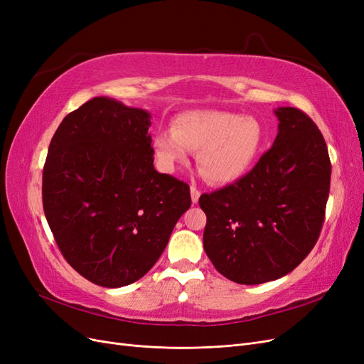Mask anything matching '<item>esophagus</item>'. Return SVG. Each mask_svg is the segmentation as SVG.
I'll return each mask as SVG.
<instances>
[{
  "label": "esophagus",
  "instance_id": "esophagus-1",
  "mask_svg": "<svg viewBox=\"0 0 364 364\" xmlns=\"http://www.w3.org/2000/svg\"><path fill=\"white\" fill-rule=\"evenodd\" d=\"M190 193H191V200H193V203H197L199 202V197H200V191L196 188L194 185H191V188H190Z\"/></svg>",
  "mask_w": 364,
  "mask_h": 364
}]
</instances>
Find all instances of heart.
I'll use <instances>...</instances> for the list:
<instances>
[{
    "mask_svg": "<svg viewBox=\"0 0 364 364\" xmlns=\"http://www.w3.org/2000/svg\"><path fill=\"white\" fill-rule=\"evenodd\" d=\"M261 121L228 111H193L174 119L173 130L153 138V155L164 173H173L197 151V165L215 185L240 181L266 146Z\"/></svg>",
    "mask_w": 364,
    "mask_h": 364,
    "instance_id": "heart-1",
    "label": "heart"
}]
</instances>
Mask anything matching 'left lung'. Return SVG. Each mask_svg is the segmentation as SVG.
Returning a JSON list of instances; mask_svg holds the SVG:
<instances>
[{
  "mask_svg": "<svg viewBox=\"0 0 364 364\" xmlns=\"http://www.w3.org/2000/svg\"><path fill=\"white\" fill-rule=\"evenodd\" d=\"M278 135L235 183L203 194V247L237 284L274 281L296 269L321 235L331 182L326 142L296 107L274 109Z\"/></svg>",
  "mask_w": 364,
  "mask_h": 364,
  "instance_id": "1",
  "label": "left lung"
}]
</instances>
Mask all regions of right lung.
I'll use <instances>...</instances> for the list:
<instances>
[{
    "label": "right lung",
    "mask_w": 364,
    "mask_h": 364,
    "mask_svg": "<svg viewBox=\"0 0 364 364\" xmlns=\"http://www.w3.org/2000/svg\"><path fill=\"white\" fill-rule=\"evenodd\" d=\"M150 114L95 97L63 118L42 173V203L70 266L107 289L155 266L191 206L190 186L153 167Z\"/></svg>",
    "instance_id": "1"
}]
</instances>
